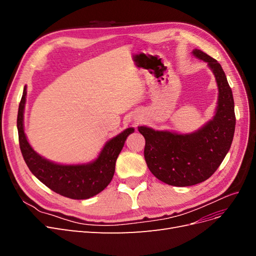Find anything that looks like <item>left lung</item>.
I'll return each mask as SVG.
<instances>
[{
	"instance_id": "8db88e82",
	"label": "left lung",
	"mask_w": 256,
	"mask_h": 256,
	"mask_svg": "<svg viewBox=\"0 0 256 256\" xmlns=\"http://www.w3.org/2000/svg\"><path fill=\"white\" fill-rule=\"evenodd\" d=\"M192 54L206 62L216 78L218 102L212 120L191 134L138 127L145 138L144 157L150 172L176 187L205 182L216 171L230 148L236 125L233 92L221 65L198 49Z\"/></svg>"
}]
</instances>
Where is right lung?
I'll list each match as a JSON object with an SVG mask.
<instances>
[{"label": "right lung", "mask_w": 256, "mask_h": 256, "mask_svg": "<svg viewBox=\"0 0 256 256\" xmlns=\"http://www.w3.org/2000/svg\"><path fill=\"white\" fill-rule=\"evenodd\" d=\"M26 102V85L19 104L17 128L19 144L26 166L33 175L44 184L58 194L74 198L86 200L102 192L112 180L115 164L124 144L134 128H127L108 141L98 157L88 164H60L46 159L30 145L23 126Z\"/></svg>", "instance_id": "1"}]
</instances>
